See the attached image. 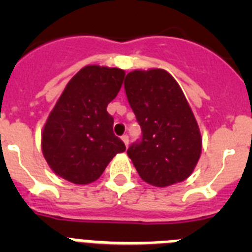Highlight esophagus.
<instances>
[{"label": "esophagus", "instance_id": "esophagus-1", "mask_svg": "<svg viewBox=\"0 0 252 252\" xmlns=\"http://www.w3.org/2000/svg\"><path fill=\"white\" fill-rule=\"evenodd\" d=\"M122 141L125 142V145H126V148H127V146H128V136H127V135H124V136H122Z\"/></svg>", "mask_w": 252, "mask_h": 252}]
</instances>
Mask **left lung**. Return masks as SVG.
I'll return each mask as SVG.
<instances>
[{"label": "left lung", "instance_id": "8db88e82", "mask_svg": "<svg viewBox=\"0 0 252 252\" xmlns=\"http://www.w3.org/2000/svg\"><path fill=\"white\" fill-rule=\"evenodd\" d=\"M125 92L141 127L127 155L142 180L155 187L183 182L202 151L201 132L179 84L162 69L133 70Z\"/></svg>", "mask_w": 252, "mask_h": 252}]
</instances>
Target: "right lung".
Instances as JSON below:
<instances>
[{"mask_svg":"<svg viewBox=\"0 0 252 252\" xmlns=\"http://www.w3.org/2000/svg\"><path fill=\"white\" fill-rule=\"evenodd\" d=\"M124 77L122 69L87 65L66 84L41 137L44 158L55 174L74 184L92 183L126 150L107 112Z\"/></svg>","mask_w":252,"mask_h":252,"instance_id":"1","label":"right lung"}]
</instances>
